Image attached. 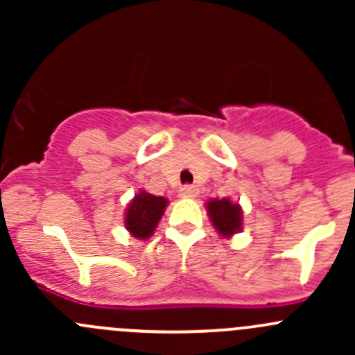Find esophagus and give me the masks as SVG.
Returning <instances> with one entry per match:
<instances>
[{
	"mask_svg": "<svg viewBox=\"0 0 355 355\" xmlns=\"http://www.w3.org/2000/svg\"><path fill=\"white\" fill-rule=\"evenodd\" d=\"M196 194H198V189L192 187V185H184V187L180 189L182 198H194Z\"/></svg>",
	"mask_w": 355,
	"mask_h": 355,
	"instance_id": "34e87169",
	"label": "esophagus"
}]
</instances>
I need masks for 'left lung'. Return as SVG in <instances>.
Segmentation results:
<instances>
[{
  "label": "left lung",
  "instance_id": "1",
  "mask_svg": "<svg viewBox=\"0 0 355 355\" xmlns=\"http://www.w3.org/2000/svg\"><path fill=\"white\" fill-rule=\"evenodd\" d=\"M211 223L223 237H232L242 230V209L230 199H211L206 204Z\"/></svg>",
  "mask_w": 355,
  "mask_h": 355
}]
</instances>
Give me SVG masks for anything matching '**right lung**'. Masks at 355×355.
<instances>
[{"label":"right lung","mask_w":355,"mask_h":355,"mask_svg":"<svg viewBox=\"0 0 355 355\" xmlns=\"http://www.w3.org/2000/svg\"><path fill=\"white\" fill-rule=\"evenodd\" d=\"M166 204L168 199L161 196L148 194L146 191L139 192L128 204L127 213H125V227L130 232L132 237L141 239V241L151 237L155 234L157 221L163 216Z\"/></svg>","instance_id":"1"}]
</instances>
